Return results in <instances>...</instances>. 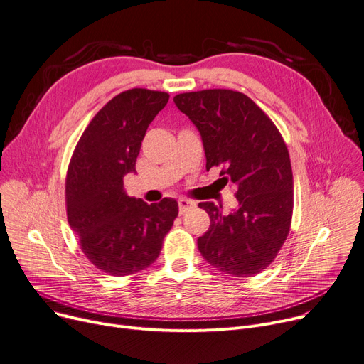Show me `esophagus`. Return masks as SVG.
<instances>
[{"label":"esophagus","instance_id":"1","mask_svg":"<svg viewBox=\"0 0 364 364\" xmlns=\"http://www.w3.org/2000/svg\"><path fill=\"white\" fill-rule=\"evenodd\" d=\"M191 208H195V202H191V200H188V199H180L178 200V210H180V213L183 215V213H186L188 209H191Z\"/></svg>","mask_w":364,"mask_h":364}]
</instances>
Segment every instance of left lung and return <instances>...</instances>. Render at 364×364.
Segmentation results:
<instances>
[{"label":"left lung","mask_w":364,"mask_h":364,"mask_svg":"<svg viewBox=\"0 0 364 364\" xmlns=\"http://www.w3.org/2000/svg\"><path fill=\"white\" fill-rule=\"evenodd\" d=\"M177 108L200 133L206 169L221 166L235 187L237 209L228 215L213 202L209 230L198 238L208 263L234 277H252L274 262L293 216V171L285 141L250 98L230 89H208L174 96Z\"/></svg>","instance_id":"obj_1"}]
</instances>
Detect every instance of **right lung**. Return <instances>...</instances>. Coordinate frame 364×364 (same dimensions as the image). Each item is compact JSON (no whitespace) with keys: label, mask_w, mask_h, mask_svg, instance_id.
<instances>
[{"label":"right lung","mask_w":364,"mask_h":364,"mask_svg":"<svg viewBox=\"0 0 364 364\" xmlns=\"http://www.w3.org/2000/svg\"><path fill=\"white\" fill-rule=\"evenodd\" d=\"M166 92L130 89L112 98L83 132L65 180L67 218L86 257L114 277L136 274L159 256L178 215L176 199L130 198L124 176L136 173L141 140Z\"/></svg>","instance_id":"obj_1"}]
</instances>
